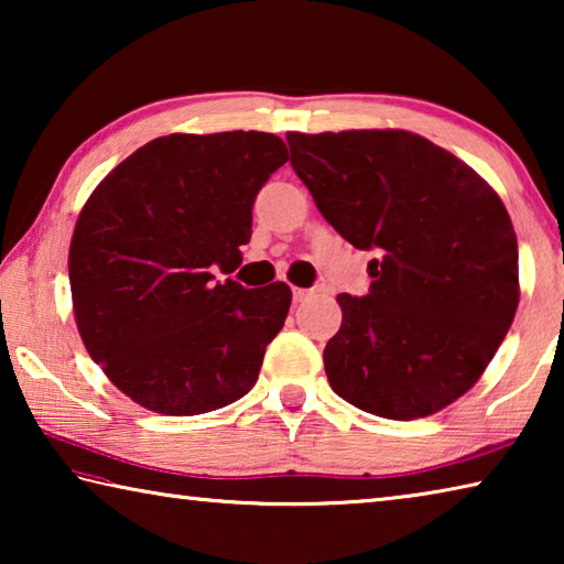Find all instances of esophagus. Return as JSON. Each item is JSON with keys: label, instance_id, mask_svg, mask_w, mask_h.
Segmentation results:
<instances>
[{"label": "esophagus", "instance_id": "obj_1", "mask_svg": "<svg viewBox=\"0 0 564 564\" xmlns=\"http://www.w3.org/2000/svg\"><path fill=\"white\" fill-rule=\"evenodd\" d=\"M311 295V291H305V289H293V301L295 303H303L305 299H308Z\"/></svg>", "mask_w": 564, "mask_h": 564}]
</instances>
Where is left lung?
Wrapping results in <instances>:
<instances>
[{
  "label": "left lung",
  "mask_w": 564,
  "mask_h": 564,
  "mask_svg": "<svg viewBox=\"0 0 564 564\" xmlns=\"http://www.w3.org/2000/svg\"><path fill=\"white\" fill-rule=\"evenodd\" d=\"M285 139L323 218L378 256L366 299H336L343 321L323 350L330 388L390 420L455 403L490 366L520 303L518 236L500 196L413 131Z\"/></svg>",
  "instance_id": "obj_1"
}]
</instances>
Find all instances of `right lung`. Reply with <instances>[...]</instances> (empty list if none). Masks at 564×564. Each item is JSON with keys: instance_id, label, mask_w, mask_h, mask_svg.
<instances>
[{"instance_id": "obj_1", "label": "right lung", "mask_w": 564, "mask_h": 564, "mask_svg": "<svg viewBox=\"0 0 564 564\" xmlns=\"http://www.w3.org/2000/svg\"><path fill=\"white\" fill-rule=\"evenodd\" d=\"M289 161L275 133H169L109 171L69 246L84 348L123 395L161 415L243 398L283 328L291 289L214 283L241 263L261 186Z\"/></svg>"}]
</instances>
